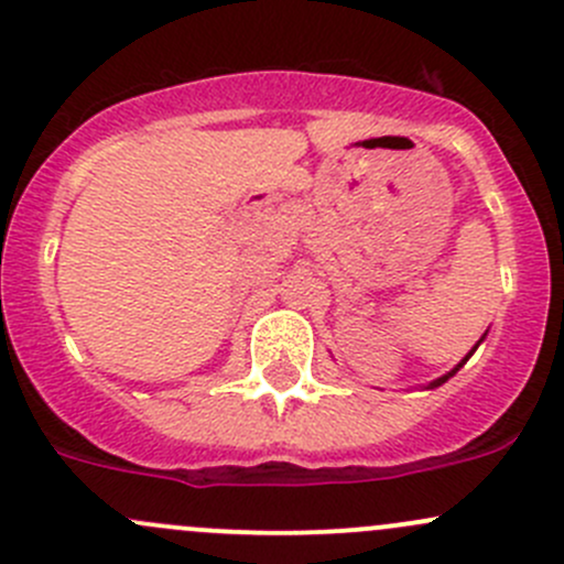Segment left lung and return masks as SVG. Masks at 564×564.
<instances>
[{"label": "left lung", "mask_w": 564, "mask_h": 564, "mask_svg": "<svg viewBox=\"0 0 564 564\" xmlns=\"http://www.w3.org/2000/svg\"><path fill=\"white\" fill-rule=\"evenodd\" d=\"M484 339H486V334H484V336H480V339H478V345H480V341H484ZM478 345H475V347H473V350H469V352H467V356H464V358H462V361H458V364H456V367L448 371V375L437 377V380H432V382H429V386H423V388H426V391H432V388H440V386H443V382H448V380H451V377H454V375H456V371H458V369H462V367H464V364H467V361H469V356H473V352H475V350H478Z\"/></svg>", "instance_id": "left-lung-1"}]
</instances>
